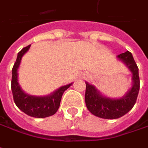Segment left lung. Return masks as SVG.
I'll use <instances>...</instances> for the list:
<instances>
[{"mask_svg": "<svg viewBox=\"0 0 148 148\" xmlns=\"http://www.w3.org/2000/svg\"><path fill=\"white\" fill-rule=\"evenodd\" d=\"M117 60L123 62L132 74V87L121 98H109L102 94L99 90L88 82L85 91V103L88 111L101 119H116L125 115L134 106L138 98L140 80L138 68L129 51L120 54Z\"/></svg>", "mask_w": 148, "mask_h": 148, "instance_id": "left-lung-1", "label": "left lung"}]
</instances>
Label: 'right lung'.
I'll return each instance as SVG.
<instances>
[{
    "label": "right lung",
    "instance_id": "1",
    "mask_svg": "<svg viewBox=\"0 0 148 148\" xmlns=\"http://www.w3.org/2000/svg\"><path fill=\"white\" fill-rule=\"evenodd\" d=\"M30 45L23 48L17 55L16 61L12 69L11 90L16 105L25 114L33 118H46L54 115L58 111L64 92L73 84V83L64 85L53 93L45 96H36L26 93L18 81V69L23 55L29 50Z\"/></svg>",
    "mask_w": 148,
    "mask_h": 148
}]
</instances>
